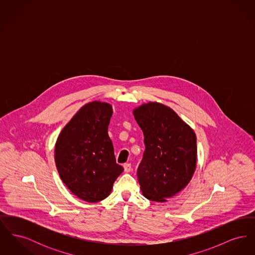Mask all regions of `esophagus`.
<instances>
[{"label": "esophagus", "mask_w": 255, "mask_h": 255, "mask_svg": "<svg viewBox=\"0 0 255 255\" xmlns=\"http://www.w3.org/2000/svg\"><path fill=\"white\" fill-rule=\"evenodd\" d=\"M123 167H124V171L125 172H130L131 170H132V165H131V163H125L124 165H123Z\"/></svg>", "instance_id": "1"}]
</instances>
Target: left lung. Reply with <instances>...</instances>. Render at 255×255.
Returning a JSON list of instances; mask_svg holds the SVG:
<instances>
[{
	"label": "left lung",
	"mask_w": 255,
	"mask_h": 255,
	"mask_svg": "<svg viewBox=\"0 0 255 255\" xmlns=\"http://www.w3.org/2000/svg\"><path fill=\"white\" fill-rule=\"evenodd\" d=\"M145 151L137 168L143 196L155 202L179 193L190 182L197 162L194 131L173 110L158 102L135 108Z\"/></svg>",
	"instance_id": "1"
}]
</instances>
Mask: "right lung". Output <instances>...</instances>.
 Returning <instances> with one entry per match:
<instances>
[{"instance_id": "obj_1", "label": "right lung", "mask_w": 255, "mask_h": 255, "mask_svg": "<svg viewBox=\"0 0 255 255\" xmlns=\"http://www.w3.org/2000/svg\"><path fill=\"white\" fill-rule=\"evenodd\" d=\"M113 115L106 102L93 101L79 110L63 128L54 159L61 180L79 199L97 203L109 196L123 172L108 134Z\"/></svg>"}]
</instances>
